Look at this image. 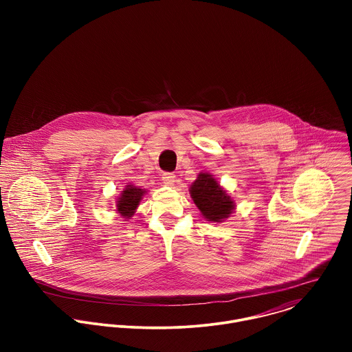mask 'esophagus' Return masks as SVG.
I'll return each instance as SVG.
<instances>
[{
	"label": "esophagus",
	"mask_w": 352,
	"mask_h": 352,
	"mask_svg": "<svg viewBox=\"0 0 352 352\" xmlns=\"http://www.w3.org/2000/svg\"><path fill=\"white\" fill-rule=\"evenodd\" d=\"M162 182H164V184H166V186H173L175 184V182H176V176L173 175V173H170V172H165V173H162Z\"/></svg>",
	"instance_id": "esophagus-1"
}]
</instances>
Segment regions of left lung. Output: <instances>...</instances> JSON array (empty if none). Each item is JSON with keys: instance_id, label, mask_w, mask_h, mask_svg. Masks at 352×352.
<instances>
[{"instance_id": "1", "label": "left lung", "mask_w": 352, "mask_h": 352, "mask_svg": "<svg viewBox=\"0 0 352 352\" xmlns=\"http://www.w3.org/2000/svg\"><path fill=\"white\" fill-rule=\"evenodd\" d=\"M190 192L203 217L208 221L219 222L228 218L234 208V203L230 197L208 173H201L198 176L191 186Z\"/></svg>"}]
</instances>
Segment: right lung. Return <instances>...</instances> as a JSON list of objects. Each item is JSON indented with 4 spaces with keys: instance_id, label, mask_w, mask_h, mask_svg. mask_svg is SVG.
Instances as JSON below:
<instances>
[{
    "instance_id": "right-lung-1",
    "label": "right lung",
    "mask_w": 352,
    "mask_h": 352,
    "mask_svg": "<svg viewBox=\"0 0 352 352\" xmlns=\"http://www.w3.org/2000/svg\"><path fill=\"white\" fill-rule=\"evenodd\" d=\"M144 194H145L144 190H141L135 186H127L126 190L122 192V195L118 198V203H116L118 211L126 218L131 217L134 214L135 208L138 207Z\"/></svg>"
}]
</instances>
